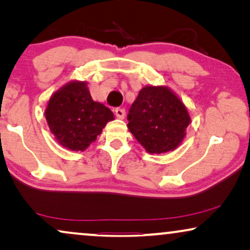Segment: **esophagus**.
Returning <instances> with one entry per match:
<instances>
[{
  "label": "esophagus",
  "instance_id": "34e87169",
  "mask_svg": "<svg viewBox=\"0 0 250 250\" xmlns=\"http://www.w3.org/2000/svg\"><path fill=\"white\" fill-rule=\"evenodd\" d=\"M115 114H116V116H117V118H119V119H124V117H125V110L123 108H116Z\"/></svg>",
  "mask_w": 250,
  "mask_h": 250
}]
</instances>
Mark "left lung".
I'll return each mask as SVG.
<instances>
[{"label": "left lung", "instance_id": "obj_1", "mask_svg": "<svg viewBox=\"0 0 250 250\" xmlns=\"http://www.w3.org/2000/svg\"><path fill=\"white\" fill-rule=\"evenodd\" d=\"M127 127L149 153L181 145L191 118L186 105L166 86H145L128 111Z\"/></svg>", "mask_w": 250, "mask_h": 250}]
</instances>
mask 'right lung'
Segmentation results:
<instances>
[{
	"mask_svg": "<svg viewBox=\"0 0 250 250\" xmlns=\"http://www.w3.org/2000/svg\"><path fill=\"white\" fill-rule=\"evenodd\" d=\"M50 131L73 151H84L114 121L110 109L92 100L86 82L73 81L52 94L45 109Z\"/></svg>",
	"mask_w": 250,
	"mask_h": 250,
	"instance_id": "right-lung-1",
	"label": "right lung"
}]
</instances>
